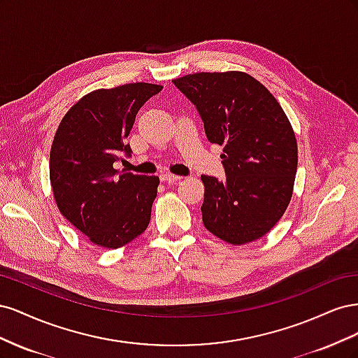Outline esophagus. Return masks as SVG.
<instances>
[{"label":"esophagus","mask_w":358,"mask_h":358,"mask_svg":"<svg viewBox=\"0 0 358 358\" xmlns=\"http://www.w3.org/2000/svg\"><path fill=\"white\" fill-rule=\"evenodd\" d=\"M159 179H161V182L171 183V182H176V180L182 179V178L176 176V175H171V173H162V175H159Z\"/></svg>","instance_id":"obj_1"}]
</instances>
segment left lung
Returning <instances> with one entry per match:
<instances>
[{
    "label": "left lung",
    "instance_id": "obj_1",
    "mask_svg": "<svg viewBox=\"0 0 358 358\" xmlns=\"http://www.w3.org/2000/svg\"><path fill=\"white\" fill-rule=\"evenodd\" d=\"M197 107L209 142L224 146L225 179L201 176L203 224L231 245L267 234L287 210L297 140L282 107L243 71L194 73L173 80Z\"/></svg>",
    "mask_w": 358,
    "mask_h": 358
}]
</instances>
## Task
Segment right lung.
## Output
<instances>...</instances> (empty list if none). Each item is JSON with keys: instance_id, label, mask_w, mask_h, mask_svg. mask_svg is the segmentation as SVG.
I'll list each match as a JSON object with an SVG mask.
<instances>
[{"instance_id": "obj_1", "label": "right lung", "mask_w": 358, "mask_h": 358, "mask_svg": "<svg viewBox=\"0 0 358 358\" xmlns=\"http://www.w3.org/2000/svg\"><path fill=\"white\" fill-rule=\"evenodd\" d=\"M161 90L137 82L92 91L66 113L53 137V197L64 218L96 246L121 248L148 229L158 176L119 171L113 164L122 152L131 155L127 137L136 115Z\"/></svg>"}]
</instances>
